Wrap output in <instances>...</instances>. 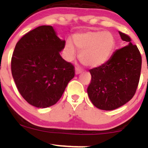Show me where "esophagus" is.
I'll return each instance as SVG.
<instances>
[{
  "label": "esophagus",
  "instance_id": "esophagus-1",
  "mask_svg": "<svg viewBox=\"0 0 148 148\" xmlns=\"http://www.w3.org/2000/svg\"><path fill=\"white\" fill-rule=\"evenodd\" d=\"M82 72V69L79 68V67H77V68L75 69V74H76V75H78V74H81Z\"/></svg>",
  "mask_w": 148,
  "mask_h": 148
}]
</instances>
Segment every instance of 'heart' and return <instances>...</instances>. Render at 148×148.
<instances>
[{
  "mask_svg": "<svg viewBox=\"0 0 148 148\" xmlns=\"http://www.w3.org/2000/svg\"><path fill=\"white\" fill-rule=\"evenodd\" d=\"M73 42L69 39L66 41V60L71 61L75 58L77 48L79 51V58L81 63L89 68H97L106 64L112 56L116 45L114 35L104 31L75 33Z\"/></svg>",
  "mask_w": 148,
  "mask_h": 148,
  "instance_id": "obj_1",
  "label": "heart"
}]
</instances>
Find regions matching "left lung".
Masks as SVG:
<instances>
[{
    "instance_id": "obj_1",
    "label": "left lung",
    "mask_w": 148,
    "mask_h": 148,
    "mask_svg": "<svg viewBox=\"0 0 148 148\" xmlns=\"http://www.w3.org/2000/svg\"><path fill=\"white\" fill-rule=\"evenodd\" d=\"M119 34L125 46L117 49L104 65L90 70L92 78L87 94L92 104L101 110H114L130 101L140 80V51L128 35L121 32Z\"/></svg>"
}]
</instances>
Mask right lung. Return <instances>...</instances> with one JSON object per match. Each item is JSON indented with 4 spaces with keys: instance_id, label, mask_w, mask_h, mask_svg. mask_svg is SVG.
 Wrapping results in <instances>:
<instances>
[{
    "instance_id": "obj_1",
    "label": "right lung",
    "mask_w": 148,
    "mask_h": 148,
    "mask_svg": "<svg viewBox=\"0 0 148 148\" xmlns=\"http://www.w3.org/2000/svg\"><path fill=\"white\" fill-rule=\"evenodd\" d=\"M65 44L52 26L43 25L16 45L11 73L18 92L32 106L45 108L56 104L74 78V66L60 55Z\"/></svg>"
}]
</instances>
